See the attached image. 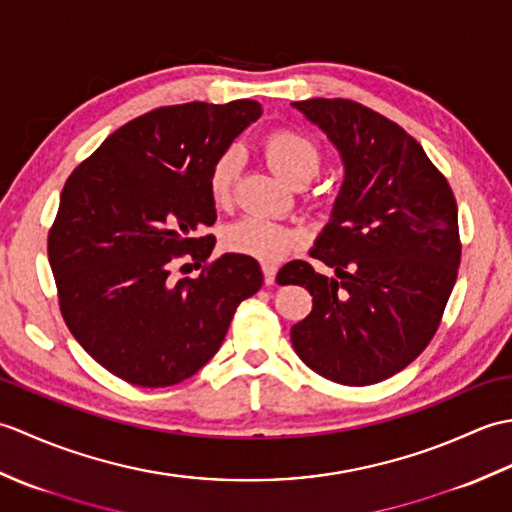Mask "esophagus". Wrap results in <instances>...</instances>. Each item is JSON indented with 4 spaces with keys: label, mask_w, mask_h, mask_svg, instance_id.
Listing matches in <instances>:
<instances>
[{
    "label": "esophagus",
    "mask_w": 512,
    "mask_h": 512,
    "mask_svg": "<svg viewBox=\"0 0 512 512\" xmlns=\"http://www.w3.org/2000/svg\"><path fill=\"white\" fill-rule=\"evenodd\" d=\"M262 273H264L266 286H273V284H275V277H277V266H273V264H264V266H262Z\"/></svg>",
    "instance_id": "34e87169"
}]
</instances>
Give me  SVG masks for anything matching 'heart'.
Wrapping results in <instances>:
<instances>
[{
	"instance_id": "1",
	"label": "heart",
	"mask_w": 512,
	"mask_h": 512,
	"mask_svg": "<svg viewBox=\"0 0 512 512\" xmlns=\"http://www.w3.org/2000/svg\"><path fill=\"white\" fill-rule=\"evenodd\" d=\"M266 158L273 169L295 187H303L319 176L323 165L321 145L310 134L295 127H279L264 140ZM244 167V149L228 145L215 156L209 167V193L217 206L233 202L239 173ZM301 242L297 228L286 226L268 217L248 215L228 224L222 233V244L231 253L259 259V262H279Z\"/></svg>"
}]
</instances>
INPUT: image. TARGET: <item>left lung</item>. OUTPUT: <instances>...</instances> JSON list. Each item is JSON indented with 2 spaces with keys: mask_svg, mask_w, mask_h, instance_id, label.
Here are the masks:
<instances>
[{
  "mask_svg": "<svg viewBox=\"0 0 512 512\" xmlns=\"http://www.w3.org/2000/svg\"><path fill=\"white\" fill-rule=\"evenodd\" d=\"M339 149L345 180L308 262L279 284L306 286L312 312L290 339L312 372L363 387L416 361L436 334L462 257L458 204L447 178L405 129L350 99L292 103Z\"/></svg>",
  "mask_w": 512,
  "mask_h": 512,
  "instance_id": "8db88e82",
  "label": "left lung"
}]
</instances>
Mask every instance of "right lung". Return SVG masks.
Here are the masks:
<instances>
[{
    "label": "right lung",
    "mask_w": 512,
    "mask_h": 512,
    "mask_svg": "<svg viewBox=\"0 0 512 512\" xmlns=\"http://www.w3.org/2000/svg\"><path fill=\"white\" fill-rule=\"evenodd\" d=\"M262 105L158 107L116 129L65 180L48 233L59 308L107 372L138 387L191 378L220 350L239 303L262 288L253 257L209 262L215 224L209 167ZM202 267L200 278L172 268Z\"/></svg>",
    "instance_id": "1"
}]
</instances>
